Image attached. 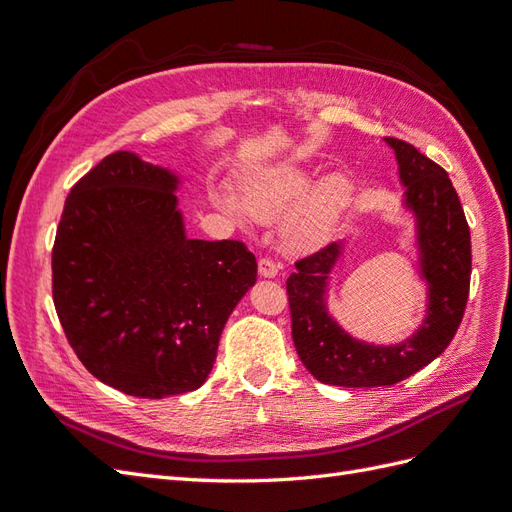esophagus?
<instances>
[{
  "label": "esophagus",
  "instance_id": "34e87169",
  "mask_svg": "<svg viewBox=\"0 0 512 512\" xmlns=\"http://www.w3.org/2000/svg\"><path fill=\"white\" fill-rule=\"evenodd\" d=\"M277 271H280V265H277L275 260H271V258H260L258 260V273L262 277H275Z\"/></svg>",
  "mask_w": 512,
  "mask_h": 512
}]
</instances>
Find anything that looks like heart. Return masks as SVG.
<instances>
[{
	"label": "heart",
	"instance_id": "heart-1",
	"mask_svg": "<svg viewBox=\"0 0 512 512\" xmlns=\"http://www.w3.org/2000/svg\"><path fill=\"white\" fill-rule=\"evenodd\" d=\"M314 184V173L297 164H275L241 181L239 198L213 188L211 198L237 222L284 218V235L297 247L329 241L352 203V183L333 173Z\"/></svg>",
	"mask_w": 512,
	"mask_h": 512
}]
</instances>
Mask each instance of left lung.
Listing matches in <instances>:
<instances>
[{"label":"left lung","mask_w":512,"mask_h":512,"mask_svg":"<svg viewBox=\"0 0 512 512\" xmlns=\"http://www.w3.org/2000/svg\"><path fill=\"white\" fill-rule=\"evenodd\" d=\"M384 141L395 151L404 205L416 218L421 275L429 286L421 327L406 342L374 346L354 339L329 316L324 294L344 241L294 262L297 269L286 280L299 359L316 380L346 389L391 386L429 365L451 344L470 294V226L446 170L406 141L391 136Z\"/></svg>","instance_id":"8db88e82"}]
</instances>
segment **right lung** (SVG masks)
I'll return each instance as SVG.
<instances>
[{
  "mask_svg": "<svg viewBox=\"0 0 512 512\" xmlns=\"http://www.w3.org/2000/svg\"><path fill=\"white\" fill-rule=\"evenodd\" d=\"M179 177L115 151L74 183L53 245V303L100 382L147 399L196 391L256 282L241 241L185 237Z\"/></svg>",
  "mask_w": 512,
  "mask_h": 512,
  "instance_id": "add662e5",
  "label": "right lung"
}]
</instances>
